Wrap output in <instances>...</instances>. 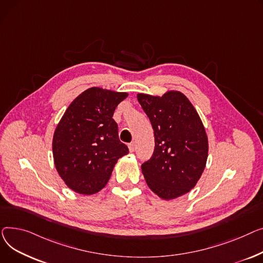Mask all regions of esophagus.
<instances>
[{
    "label": "esophagus",
    "mask_w": 263,
    "mask_h": 263,
    "mask_svg": "<svg viewBox=\"0 0 263 263\" xmlns=\"http://www.w3.org/2000/svg\"><path fill=\"white\" fill-rule=\"evenodd\" d=\"M128 148H129V152H130V153L135 152V149H136V144H135L134 142L129 143V144H128Z\"/></svg>",
    "instance_id": "esophagus-1"
}]
</instances>
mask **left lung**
<instances>
[{
  "instance_id": "1",
  "label": "left lung",
  "mask_w": 263,
  "mask_h": 263,
  "mask_svg": "<svg viewBox=\"0 0 263 263\" xmlns=\"http://www.w3.org/2000/svg\"><path fill=\"white\" fill-rule=\"evenodd\" d=\"M155 136L153 156L141 168L149 189L163 199L188 193L202 175L208 139L195 108L181 92L162 97L139 93Z\"/></svg>"
}]
</instances>
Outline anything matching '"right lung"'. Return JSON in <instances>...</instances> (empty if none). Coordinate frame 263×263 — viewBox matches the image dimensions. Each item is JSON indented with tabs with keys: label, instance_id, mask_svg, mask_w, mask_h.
<instances>
[{
	"label": "right lung",
	"instance_id": "right-lung-1",
	"mask_svg": "<svg viewBox=\"0 0 263 263\" xmlns=\"http://www.w3.org/2000/svg\"><path fill=\"white\" fill-rule=\"evenodd\" d=\"M124 92L90 88L68 107L55 129L53 156L58 174L80 194H95L109 180L118 159L128 153L112 119Z\"/></svg>",
	"mask_w": 263,
	"mask_h": 263
}]
</instances>
